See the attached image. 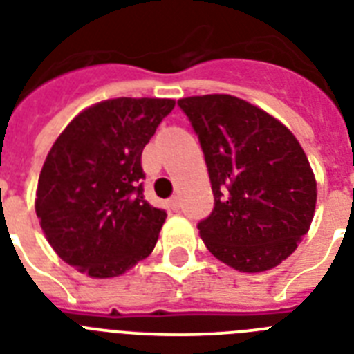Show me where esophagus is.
<instances>
[{
  "instance_id": "obj_1",
  "label": "esophagus",
  "mask_w": 354,
  "mask_h": 354,
  "mask_svg": "<svg viewBox=\"0 0 354 354\" xmlns=\"http://www.w3.org/2000/svg\"><path fill=\"white\" fill-rule=\"evenodd\" d=\"M167 207L172 211L180 209V198H178V196H172V198L167 200Z\"/></svg>"
}]
</instances>
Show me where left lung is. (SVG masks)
Segmentation results:
<instances>
[{"instance_id": "left-lung-1", "label": "left lung", "mask_w": 354, "mask_h": 354, "mask_svg": "<svg viewBox=\"0 0 354 354\" xmlns=\"http://www.w3.org/2000/svg\"><path fill=\"white\" fill-rule=\"evenodd\" d=\"M198 136L215 207L198 222L202 241L239 272L285 261L307 235L316 180L294 133L261 108L232 95L180 99Z\"/></svg>"}]
</instances>
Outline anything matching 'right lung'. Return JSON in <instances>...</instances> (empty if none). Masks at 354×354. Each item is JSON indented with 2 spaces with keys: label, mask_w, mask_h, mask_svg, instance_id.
<instances>
[{
  "label": "right lung",
  "mask_w": 354,
  "mask_h": 354,
  "mask_svg": "<svg viewBox=\"0 0 354 354\" xmlns=\"http://www.w3.org/2000/svg\"><path fill=\"white\" fill-rule=\"evenodd\" d=\"M172 108V99H110L80 112L58 136L35 207L69 266L104 279L152 253L167 213L145 200L141 154Z\"/></svg>",
  "instance_id": "right-lung-1"
}]
</instances>
